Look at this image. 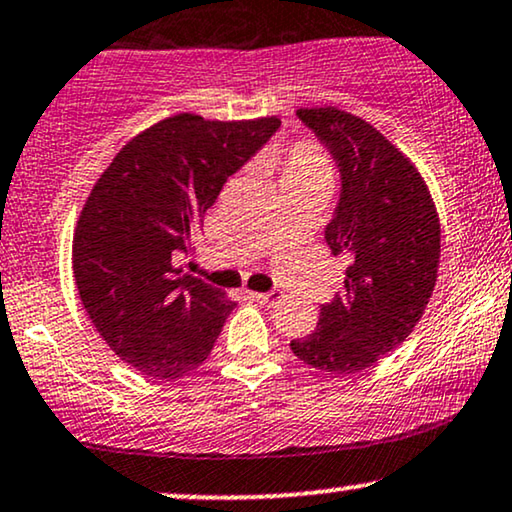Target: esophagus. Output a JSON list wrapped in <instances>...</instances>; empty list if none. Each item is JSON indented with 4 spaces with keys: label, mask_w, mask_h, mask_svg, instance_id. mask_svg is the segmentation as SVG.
Instances as JSON below:
<instances>
[{
    "label": "esophagus",
    "mask_w": 512,
    "mask_h": 512,
    "mask_svg": "<svg viewBox=\"0 0 512 512\" xmlns=\"http://www.w3.org/2000/svg\"><path fill=\"white\" fill-rule=\"evenodd\" d=\"M250 297L255 302H260V304H276L278 300H281V293H276V290H271V293H250Z\"/></svg>",
    "instance_id": "1"
}]
</instances>
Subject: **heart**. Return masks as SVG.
I'll use <instances>...</instances> for the list:
<instances>
[{
    "label": "heart",
    "instance_id": "b5f03b06",
    "mask_svg": "<svg viewBox=\"0 0 512 512\" xmlns=\"http://www.w3.org/2000/svg\"><path fill=\"white\" fill-rule=\"evenodd\" d=\"M264 167L278 177V181H316L328 184L331 179V160L314 141H295L288 148H269L264 153Z\"/></svg>",
    "mask_w": 512,
    "mask_h": 512
}]
</instances>
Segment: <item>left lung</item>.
<instances>
[{
	"label": "left lung",
	"instance_id": "obj_1",
	"mask_svg": "<svg viewBox=\"0 0 512 512\" xmlns=\"http://www.w3.org/2000/svg\"><path fill=\"white\" fill-rule=\"evenodd\" d=\"M331 148L342 196L326 226L331 255H345V288L321 304L319 326L290 342L316 371H366L409 338L437 283L442 229L423 174L385 134L335 106L300 108Z\"/></svg>",
	"mask_w": 512,
	"mask_h": 512
}]
</instances>
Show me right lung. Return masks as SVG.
I'll list each match as a JSON object with an SVG mask.
<instances>
[{
    "label": "right lung",
    "mask_w": 512,
    "mask_h": 512,
    "mask_svg": "<svg viewBox=\"0 0 512 512\" xmlns=\"http://www.w3.org/2000/svg\"><path fill=\"white\" fill-rule=\"evenodd\" d=\"M278 125L276 115H170L129 139L84 200L73 234L77 293L106 345L148 378L177 380L203 364L236 307L174 262L224 181Z\"/></svg>",
    "instance_id": "add662e5"
}]
</instances>
